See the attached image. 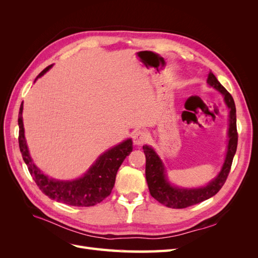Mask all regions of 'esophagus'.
Returning <instances> with one entry per match:
<instances>
[{"instance_id":"34e87169","label":"esophagus","mask_w":258,"mask_h":258,"mask_svg":"<svg viewBox=\"0 0 258 258\" xmlns=\"http://www.w3.org/2000/svg\"><path fill=\"white\" fill-rule=\"evenodd\" d=\"M148 136L145 131L138 130L134 134V142L136 145H142L147 142Z\"/></svg>"}]
</instances>
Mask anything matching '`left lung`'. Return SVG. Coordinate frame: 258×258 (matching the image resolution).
<instances>
[{
	"mask_svg": "<svg viewBox=\"0 0 258 258\" xmlns=\"http://www.w3.org/2000/svg\"><path fill=\"white\" fill-rule=\"evenodd\" d=\"M208 84L222 93L224 96L225 103L229 108V140L227 154H226L225 162L221 172L218 173V175L213 181H211L205 187H200V188H178V187L171 185L166 178L165 167H163V163L158 157V155L155 153L151 146H143V151L146 158L145 175L148 189H150L153 198H155L160 204L165 205L168 208L184 209L200 204V202L213 197L214 195L220 191L229 174L233 156L236 154L238 145L235 101H233L230 93L217 81L215 75L212 72L208 74Z\"/></svg>",
	"mask_w": 258,
	"mask_h": 258,
	"instance_id": "obj_1",
	"label": "left lung"
}]
</instances>
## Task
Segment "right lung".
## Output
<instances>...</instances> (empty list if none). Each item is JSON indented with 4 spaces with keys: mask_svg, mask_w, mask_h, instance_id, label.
Masks as SVG:
<instances>
[{
    "mask_svg": "<svg viewBox=\"0 0 258 258\" xmlns=\"http://www.w3.org/2000/svg\"><path fill=\"white\" fill-rule=\"evenodd\" d=\"M50 68L51 66L44 69L37 75L36 80L43 76ZM22 108L23 105L21 103L18 115L19 148L29 172L38 188L50 199L74 207L96 206L110 196L115 184L117 171L124 158L132 152L131 139L103 153L84 176L74 181H58L41 172V170L34 165L31 158L25 138V129H23Z\"/></svg>",
    "mask_w": 258,
    "mask_h": 258,
    "instance_id": "obj_1",
    "label": "right lung"
}]
</instances>
